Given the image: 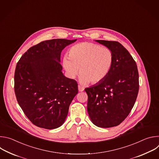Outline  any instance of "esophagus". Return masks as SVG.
<instances>
[{"label":"esophagus","instance_id":"1","mask_svg":"<svg viewBox=\"0 0 159 159\" xmlns=\"http://www.w3.org/2000/svg\"><path fill=\"white\" fill-rule=\"evenodd\" d=\"M78 89H79V92H82L84 90V87L81 86V85H79L78 86Z\"/></svg>","mask_w":159,"mask_h":159}]
</instances>
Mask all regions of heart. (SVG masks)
<instances>
[{"instance_id":"heart-1","label":"heart","mask_w":159,"mask_h":159,"mask_svg":"<svg viewBox=\"0 0 159 159\" xmlns=\"http://www.w3.org/2000/svg\"><path fill=\"white\" fill-rule=\"evenodd\" d=\"M114 62L112 51L94 43L82 42L76 44L64 57L63 66L68 75L74 78L80 74V82L87 84L102 81L109 74Z\"/></svg>"}]
</instances>
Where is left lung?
<instances>
[{
	"mask_svg": "<svg viewBox=\"0 0 159 159\" xmlns=\"http://www.w3.org/2000/svg\"><path fill=\"white\" fill-rule=\"evenodd\" d=\"M109 48L114 62L101 82L85 89L87 112L98 127L111 128L122 123L132 109L139 90L137 65L128 51L118 41L96 40Z\"/></svg>",
	"mask_w": 159,
	"mask_h": 159,
	"instance_id": "1",
	"label": "left lung"
}]
</instances>
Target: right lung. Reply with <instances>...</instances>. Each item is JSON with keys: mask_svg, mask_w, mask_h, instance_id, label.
<instances>
[{"mask_svg": "<svg viewBox=\"0 0 159 159\" xmlns=\"http://www.w3.org/2000/svg\"><path fill=\"white\" fill-rule=\"evenodd\" d=\"M77 39H53L31 47L18 61L14 73V92L25 115L35 126L55 129L64 123L74 98L76 80L61 72L63 49Z\"/></svg>", "mask_w": 159, "mask_h": 159, "instance_id": "obj_1", "label": "right lung"}]
</instances>
